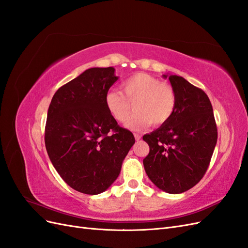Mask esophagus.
<instances>
[{
	"label": "esophagus",
	"mask_w": 248,
	"mask_h": 248,
	"mask_svg": "<svg viewBox=\"0 0 248 248\" xmlns=\"http://www.w3.org/2000/svg\"><path fill=\"white\" fill-rule=\"evenodd\" d=\"M134 138H136L137 140H140L141 139V136H140V134H138V133H134Z\"/></svg>",
	"instance_id": "1"
}]
</instances>
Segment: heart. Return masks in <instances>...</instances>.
<instances>
[{
  "mask_svg": "<svg viewBox=\"0 0 248 248\" xmlns=\"http://www.w3.org/2000/svg\"><path fill=\"white\" fill-rule=\"evenodd\" d=\"M121 91L111 89L106 94V107L112 118L124 123L129 118L136 102V112L127 122L131 129H141L150 124L160 126L174 115L177 104L171 86L147 73H136L122 82Z\"/></svg>",
  "mask_w": 248,
  "mask_h": 248,
  "instance_id": "b5f03b06",
  "label": "heart"
}]
</instances>
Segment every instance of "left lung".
<instances>
[{"instance_id": "1", "label": "left lung", "mask_w": 248, "mask_h": 248, "mask_svg": "<svg viewBox=\"0 0 248 248\" xmlns=\"http://www.w3.org/2000/svg\"><path fill=\"white\" fill-rule=\"evenodd\" d=\"M175 90L174 115L142 137L150 152L142 160L150 180L159 189L177 194L188 190L204 177L217 141L212 104L202 89L184 78L166 76Z\"/></svg>"}]
</instances>
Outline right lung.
<instances>
[{"mask_svg": "<svg viewBox=\"0 0 248 248\" xmlns=\"http://www.w3.org/2000/svg\"><path fill=\"white\" fill-rule=\"evenodd\" d=\"M118 78L114 67L87 69L60 88L49 104L46 151L59 175L77 191H106L136 141L106 107V94Z\"/></svg>", "mask_w": 248, "mask_h": 248, "instance_id": "1", "label": "right lung"}]
</instances>
